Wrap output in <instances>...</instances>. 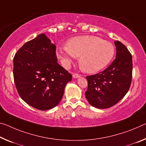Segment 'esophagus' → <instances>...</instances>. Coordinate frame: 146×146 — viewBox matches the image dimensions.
I'll return each instance as SVG.
<instances>
[{"label":"esophagus","instance_id":"esophagus-1","mask_svg":"<svg viewBox=\"0 0 146 146\" xmlns=\"http://www.w3.org/2000/svg\"><path fill=\"white\" fill-rule=\"evenodd\" d=\"M80 77V75H78V73H74L73 75V77L74 78H79Z\"/></svg>","mask_w":146,"mask_h":146}]
</instances>
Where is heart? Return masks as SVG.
Instances as JSON below:
<instances>
[{"label": "heart", "instance_id": "heart-1", "mask_svg": "<svg viewBox=\"0 0 146 146\" xmlns=\"http://www.w3.org/2000/svg\"><path fill=\"white\" fill-rule=\"evenodd\" d=\"M115 49L112 43L98 36H80L69 40L67 46H59L56 54L64 68L79 58V66L86 73H94L105 68L112 60Z\"/></svg>", "mask_w": 146, "mask_h": 146}]
</instances>
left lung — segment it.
<instances>
[{
  "label": "left lung",
  "instance_id": "left-lung-1",
  "mask_svg": "<svg viewBox=\"0 0 146 146\" xmlns=\"http://www.w3.org/2000/svg\"><path fill=\"white\" fill-rule=\"evenodd\" d=\"M115 59L102 72L87 76L86 98L92 106L107 108L115 105L125 96L131 84L133 60L123 43L114 41Z\"/></svg>",
  "mask_w": 146,
  "mask_h": 146
}]
</instances>
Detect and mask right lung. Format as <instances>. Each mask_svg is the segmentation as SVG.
Here are the masks:
<instances>
[{
    "instance_id": "1",
    "label": "right lung",
    "mask_w": 146,
    "mask_h": 146,
    "mask_svg": "<svg viewBox=\"0 0 146 146\" xmlns=\"http://www.w3.org/2000/svg\"><path fill=\"white\" fill-rule=\"evenodd\" d=\"M18 94L28 105L47 110L58 105L72 76L57 63L56 45L45 34L25 43L13 58Z\"/></svg>"
}]
</instances>
